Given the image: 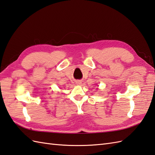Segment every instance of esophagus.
<instances>
[{
	"instance_id": "34e87169",
	"label": "esophagus",
	"mask_w": 155,
	"mask_h": 155,
	"mask_svg": "<svg viewBox=\"0 0 155 155\" xmlns=\"http://www.w3.org/2000/svg\"><path fill=\"white\" fill-rule=\"evenodd\" d=\"M75 84H76L77 85H81V81L78 80V81H75Z\"/></svg>"
}]
</instances>
